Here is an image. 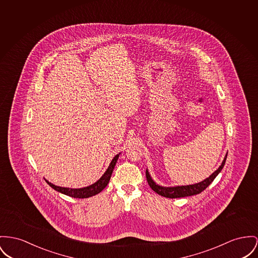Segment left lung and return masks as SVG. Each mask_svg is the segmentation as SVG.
<instances>
[{
	"instance_id": "8db88e82",
	"label": "left lung",
	"mask_w": 258,
	"mask_h": 258,
	"mask_svg": "<svg viewBox=\"0 0 258 258\" xmlns=\"http://www.w3.org/2000/svg\"><path fill=\"white\" fill-rule=\"evenodd\" d=\"M227 155H225L222 164L219 166V168L216 171L213 172L208 178H206L204 181H202L200 183H197V184H194V185L176 186V187H162V186H159L155 183V181L152 179V177H151V175H150L148 170L146 171V177H147L148 183H149V185H150L152 189H154L156 194H158L162 197L169 198V199H177V198H185V197L198 195V194L202 192L203 190H205L212 183V181L216 178V176L222 170L224 164L226 162Z\"/></svg>"
}]
</instances>
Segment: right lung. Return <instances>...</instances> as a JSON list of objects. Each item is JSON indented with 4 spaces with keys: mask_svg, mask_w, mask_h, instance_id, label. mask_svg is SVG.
<instances>
[{
    "mask_svg": "<svg viewBox=\"0 0 258 258\" xmlns=\"http://www.w3.org/2000/svg\"><path fill=\"white\" fill-rule=\"evenodd\" d=\"M119 155H115L113 157V159L111 160L108 168L106 169V171L103 173V176L94 184H92L91 186H88L85 188H80V189H70V188H63V187H58V186H55L52 183H50L49 181H47L45 179V181L52 187V189L63 194V195H67L69 196L71 198H75V199H86V198H90V197H93L99 192H101L108 184L109 180H110V177H111V174L112 171L114 169V166L117 162V159L119 157Z\"/></svg>",
    "mask_w": 258,
    "mask_h": 258,
    "instance_id": "right-lung-1",
    "label": "right lung"
}]
</instances>
